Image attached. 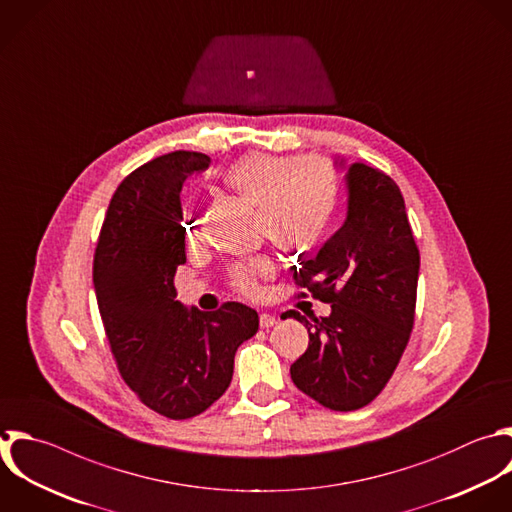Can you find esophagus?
Masks as SVG:
<instances>
[{"label":"esophagus","mask_w":512,"mask_h":512,"mask_svg":"<svg viewBox=\"0 0 512 512\" xmlns=\"http://www.w3.org/2000/svg\"><path fill=\"white\" fill-rule=\"evenodd\" d=\"M276 324H278V318L274 314H268V312L260 314V328H272Z\"/></svg>","instance_id":"esophagus-1"}]
</instances>
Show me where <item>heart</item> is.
Returning <instances> with one entry per match:
<instances>
[{"mask_svg": "<svg viewBox=\"0 0 512 512\" xmlns=\"http://www.w3.org/2000/svg\"><path fill=\"white\" fill-rule=\"evenodd\" d=\"M226 188L258 206L260 226L282 250H302L328 228L336 202V172L320 156L296 160L250 154L234 162L222 176ZM196 218H186L188 236L196 234ZM270 270L266 258H254L232 272V282L244 292L256 290V278Z\"/></svg>", "mask_w": 512, "mask_h": 512, "instance_id": "heart-1", "label": "heart"}]
</instances>
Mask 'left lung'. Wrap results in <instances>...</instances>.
Masks as SVG:
<instances>
[{"label":"left lung","instance_id":"8db88e82","mask_svg":"<svg viewBox=\"0 0 512 512\" xmlns=\"http://www.w3.org/2000/svg\"><path fill=\"white\" fill-rule=\"evenodd\" d=\"M344 224L318 254L294 268V280L330 302L324 318H296L308 350L290 366L294 384L330 410H358L390 380L414 324L420 254L398 186L380 170L348 164Z\"/></svg>","mask_w":512,"mask_h":512}]
</instances>
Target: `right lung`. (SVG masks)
Returning <instances> with one entry per match:
<instances>
[{
    "mask_svg": "<svg viewBox=\"0 0 512 512\" xmlns=\"http://www.w3.org/2000/svg\"><path fill=\"white\" fill-rule=\"evenodd\" d=\"M210 158L170 152L134 170L116 190L94 256V288L120 374L158 414L184 420L230 386L238 346L258 332V312L226 302L216 312L176 300L186 262L180 192Z\"/></svg>",
    "mask_w": 512,
    "mask_h": 512,
    "instance_id": "1",
    "label": "right lung"
}]
</instances>
